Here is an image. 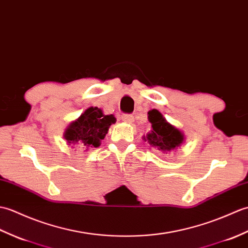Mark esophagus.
Masks as SVG:
<instances>
[{"label":"esophagus","mask_w":248,"mask_h":248,"mask_svg":"<svg viewBox=\"0 0 248 248\" xmlns=\"http://www.w3.org/2000/svg\"><path fill=\"white\" fill-rule=\"evenodd\" d=\"M122 120L126 123H133L134 122V115L131 114H123Z\"/></svg>","instance_id":"obj_1"}]
</instances>
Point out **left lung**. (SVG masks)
<instances>
[{"label":"left lung","instance_id":"left-lung-1","mask_svg":"<svg viewBox=\"0 0 248 248\" xmlns=\"http://www.w3.org/2000/svg\"><path fill=\"white\" fill-rule=\"evenodd\" d=\"M148 121L152 124V130L143 136V140L152 147L162 153L176 151L185 142V134L176 126L169 123L163 114L157 109L147 112Z\"/></svg>","mask_w":248,"mask_h":248}]
</instances>
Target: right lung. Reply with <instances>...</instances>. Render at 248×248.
<instances>
[{"mask_svg": "<svg viewBox=\"0 0 248 248\" xmlns=\"http://www.w3.org/2000/svg\"><path fill=\"white\" fill-rule=\"evenodd\" d=\"M115 121L113 114H104L101 108L89 107L79 118L68 125L63 138L71 147L84 146L85 151L90 147H98L108 133L110 125L115 123Z\"/></svg>", "mask_w": 248, "mask_h": 248, "instance_id": "right-lung-1", "label": "right lung"}]
</instances>
